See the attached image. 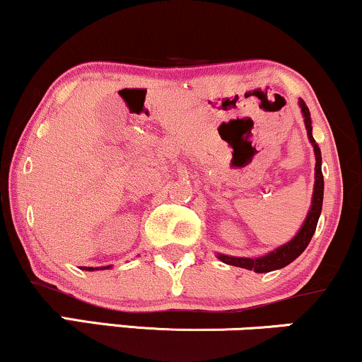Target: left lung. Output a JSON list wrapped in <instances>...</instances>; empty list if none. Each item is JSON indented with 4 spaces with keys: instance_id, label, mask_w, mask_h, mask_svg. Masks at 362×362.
I'll return each instance as SVG.
<instances>
[{
    "instance_id": "left-lung-1",
    "label": "left lung",
    "mask_w": 362,
    "mask_h": 362,
    "mask_svg": "<svg viewBox=\"0 0 362 362\" xmlns=\"http://www.w3.org/2000/svg\"><path fill=\"white\" fill-rule=\"evenodd\" d=\"M301 112L305 115V126L306 132H308L310 143L313 144L315 156H317V165H315V190H313V199H311V209L308 216H306L305 223H303L301 230L298 231V235L291 240L289 243L282 245V247L277 248L267 255L259 257V259H245V257H228V255H218L219 260H223L224 264L235 265V267L248 269V271L253 272H271L276 271V269H282L286 265L291 264L296 257H300L303 250L308 247L311 236H313L315 230H317V223L320 218V213H322V202H323V175H322V153H320V148L317 141L313 139V134H311V117L310 110L306 107L305 102H300Z\"/></svg>"
}]
</instances>
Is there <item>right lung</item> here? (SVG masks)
Returning <instances> with one entry per match:
<instances>
[{"label":"right lung","mask_w":362,"mask_h":362,"mask_svg":"<svg viewBox=\"0 0 362 362\" xmlns=\"http://www.w3.org/2000/svg\"><path fill=\"white\" fill-rule=\"evenodd\" d=\"M83 269H86V271H95L93 267H83ZM102 269H105V267H102Z\"/></svg>","instance_id":"obj_1"}]
</instances>
